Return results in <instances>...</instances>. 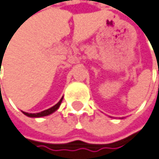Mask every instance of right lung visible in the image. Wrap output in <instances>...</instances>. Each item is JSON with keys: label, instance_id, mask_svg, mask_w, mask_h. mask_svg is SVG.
I'll return each instance as SVG.
<instances>
[{"label": "right lung", "instance_id": "obj_1", "mask_svg": "<svg viewBox=\"0 0 159 159\" xmlns=\"http://www.w3.org/2000/svg\"><path fill=\"white\" fill-rule=\"evenodd\" d=\"M62 100H63V97L60 99V101L55 106H53L51 108H48V109H46L44 111H41V112H39V113H27V112L22 111V113L24 115H26L27 117H30V118H40V117H45V116L51 115V114H52L53 112H55L56 110L59 108V107H60V105L62 103Z\"/></svg>", "mask_w": 159, "mask_h": 159}]
</instances>
